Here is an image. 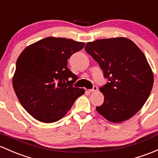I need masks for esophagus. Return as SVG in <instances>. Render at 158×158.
<instances>
[{"mask_svg":"<svg viewBox=\"0 0 158 158\" xmlns=\"http://www.w3.org/2000/svg\"><path fill=\"white\" fill-rule=\"evenodd\" d=\"M97 89H98V87L96 86H93V89H89V92L90 93H93V92H96V91H97Z\"/></svg>","mask_w":158,"mask_h":158,"instance_id":"obj_1","label":"esophagus"}]
</instances>
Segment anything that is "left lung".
<instances>
[{
  "instance_id": "8db88e82",
  "label": "left lung",
  "mask_w": 158,
  "mask_h": 158,
  "mask_svg": "<svg viewBox=\"0 0 158 158\" xmlns=\"http://www.w3.org/2000/svg\"><path fill=\"white\" fill-rule=\"evenodd\" d=\"M85 50L108 80L99 89L105 99L97 111L113 123L130 119L142 108L153 86V73L144 53L125 38L89 42Z\"/></svg>"
}]
</instances>
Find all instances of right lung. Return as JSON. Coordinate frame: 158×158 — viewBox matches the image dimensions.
Listing matches in <instances>:
<instances>
[{"label": "right lung", "instance_id": "1", "mask_svg": "<svg viewBox=\"0 0 158 158\" xmlns=\"http://www.w3.org/2000/svg\"><path fill=\"white\" fill-rule=\"evenodd\" d=\"M84 43L48 37L28 46L16 61L13 78L15 93L23 108L44 123L60 120L84 89L74 86L77 76L68 59Z\"/></svg>", "mask_w": 158, "mask_h": 158}]
</instances>
